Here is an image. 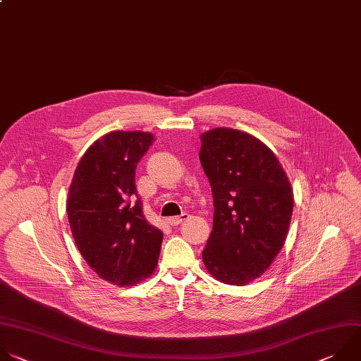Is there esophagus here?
Wrapping results in <instances>:
<instances>
[{
	"label": "esophagus",
	"instance_id": "obj_1",
	"mask_svg": "<svg viewBox=\"0 0 361 361\" xmlns=\"http://www.w3.org/2000/svg\"><path fill=\"white\" fill-rule=\"evenodd\" d=\"M188 218H189L188 213H182V214H179V216H173V218H169V219H168V224L172 225V226H176V225L182 224L183 221H186Z\"/></svg>",
	"mask_w": 361,
	"mask_h": 361
}]
</instances>
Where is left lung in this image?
<instances>
[{"label": "left lung", "mask_w": 361, "mask_h": 361, "mask_svg": "<svg viewBox=\"0 0 361 361\" xmlns=\"http://www.w3.org/2000/svg\"><path fill=\"white\" fill-rule=\"evenodd\" d=\"M200 142L214 206L202 259L216 280L245 286L270 267L286 242L292 185L273 151L250 133L214 128Z\"/></svg>", "instance_id": "obj_1"}]
</instances>
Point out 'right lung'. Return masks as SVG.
I'll return each mask as SVG.
<instances>
[{"mask_svg":"<svg viewBox=\"0 0 361 361\" xmlns=\"http://www.w3.org/2000/svg\"><path fill=\"white\" fill-rule=\"evenodd\" d=\"M140 130H114L87 149L69 185L72 236L90 267L105 281L133 286L158 266L164 233L142 212L135 169L154 142Z\"/></svg>","mask_w":361,"mask_h":361,"instance_id":"obj_1","label":"right lung"}]
</instances>
